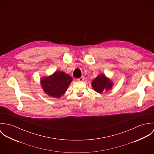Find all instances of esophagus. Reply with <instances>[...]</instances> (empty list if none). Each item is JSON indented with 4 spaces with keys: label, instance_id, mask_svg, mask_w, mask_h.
<instances>
[{
    "label": "esophagus",
    "instance_id": "1",
    "mask_svg": "<svg viewBox=\"0 0 154 154\" xmlns=\"http://www.w3.org/2000/svg\"><path fill=\"white\" fill-rule=\"evenodd\" d=\"M84 79H85V77L84 76H81V78H78L77 81H84Z\"/></svg>",
    "mask_w": 154,
    "mask_h": 154
}]
</instances>
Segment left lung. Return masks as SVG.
I'll list each match as a JSON object with an SVG mask.
<instances>
[{
    "mask_svg": "<svg viewBox=\"0 0 154 154\" xmlns=\"http://www.w3.org/2000/svg\"><path fill=\"white\" fill-rule=\"evenodd\" d=\"M94 89L98 92L102 93L104 89L108 91L112 88V83L104 75H99L92 82Z\"/></svg>",
    "mask_w": 154,
    "mask_h": 154,
    "instance_id": "left-lung-1",
    "label": "left lung"
}]
</instances>
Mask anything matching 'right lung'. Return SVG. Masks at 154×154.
I'll list each match as a JSON object with an SVG mask.
<instances>
[{
  "label": "right lung",
  "mask_w": 154,
  "mask_h": 154,
  "mask_svg": "<svg viewBox=\"0 0 154 154\" xmlns=\"http://www.w3.org/2000/svg\"><path fill=\"white\" fill-rule=\"evenodd\" d=\"M72 81V78L63 72H55L48 77H43L41 85L48 95L59 98L63 95Z\"/></svg>",
  "instance_id": "1"
}]
</instances>
